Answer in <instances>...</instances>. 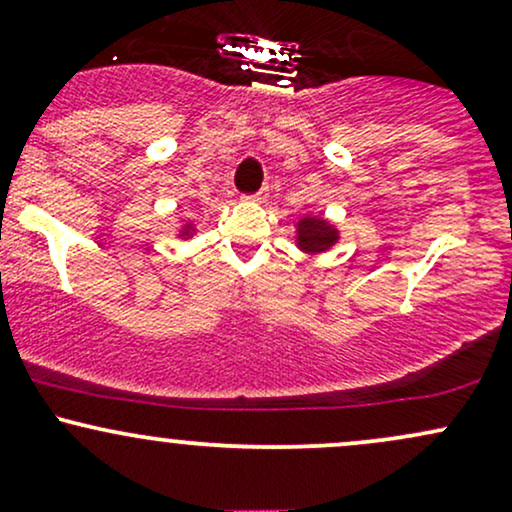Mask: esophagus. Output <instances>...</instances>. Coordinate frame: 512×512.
<instances>
[{
  "instance_id": "esophagus-1",
  "label": "esophagus",
  "mask_w": 512,
  "mask_h": 512,
  "mask_svg": "<svg viewBox=\"0 0 512 512\" xmlns=\"http://www.w3.org/2000/svg\"><path fill=\"white\" fill-rule=\"evenodd\" d=\"M267 195H269V187H262V190H257L255 195H252V199H257V202H262V199L267 197Z\"/></svg>"
}]
</instances>
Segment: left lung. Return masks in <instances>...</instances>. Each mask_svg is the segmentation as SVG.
Listing matches in <instances>:
<instances>
[{
	"label": "left lung",
	"mask_w": 512,
	"mask_h": 512,
	"mask_svg": "<svg viewBox=\"0 0 512 512\" xmlns=\"http://www.w3.org/2000/svg\"><path fill=\"white\" fill-rule=\"evenodd\" d=\"M298 240H301L303 250L322 252L337 240V231L322 219H305L298 226Z\"/></svg>",
	"instance_id": "1"
}]
</instances>
